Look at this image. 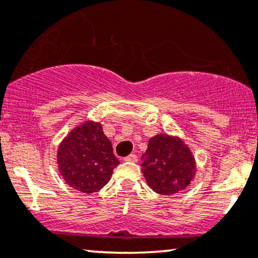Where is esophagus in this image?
<instances>
[{
    "mask_svg": "<svg viewBox=\"0 0 258 258\" xmlns=\"http://www.w3.org/2000/svg\"><path fill=\"white\" fill-rule=\"evenodd\" d=\"M137 160H138V157L136 154H130V156L123 158V161H127V163H136Z\"/></svg>",
    "mask_w": 258,
    "mask_h": 258,
    "instance_id": "34e87169",
    "label": "esophagus"
}]
</instances>
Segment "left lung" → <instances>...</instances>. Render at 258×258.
I'll use <instances>...</instances> for the list:
<instances>
[{"mask_svg":"<svg viewBox=\"0 0 258 258\" xmlns=\"http://www.w3.org/2000/svg\"><path fill=\"white\" fill-rule=\"evenodd\" d=\"M142 160V171L149 186L163 196L185 190L197 170L190 147L179 137L166 133L150 138Z\"/></svg>","mask_w":258,"mask_h":258,"instance_id":"1","label":"left lung"}]
</instances>
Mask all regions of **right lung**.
I'll use <instances>...</instances> for the list:
<instances>
[{
  "mask_svg": "<svg viewBox=\"0 0 258 258\" xmlns=\"http://www.w3.org/2000/svg\"><path fill=\"white\" fill-rule=\"evenodd\" d=\"M57 167L66 184L84 194L98 192L120 164L100 122L85 120L60 143Z\"/></svg>",
  "mask_w": 258,
  "mask_h": 258,
  "instance_id": "right-lung-1",
  "label": "right lung"
}]
</instances>
